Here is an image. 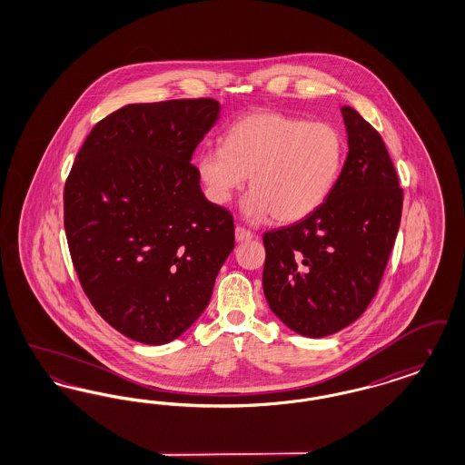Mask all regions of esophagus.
<instances>
[{
	"label": "esophagus",
	"mask_w": 465,
	"mask_h": 465,
	"mask_svg": "<svg viewBox=\"0 0 465 465\" xmlns=\"http://www.w3.org/2000/svg\"><path fill=\"white\" fill-rule=\"evenodd\" d=\"M252 239V232L245 230L242 226H235V241L237 242H245V241H251Z\"/></svg>",
	"instance_id": "obj_1"
}]
</instances>
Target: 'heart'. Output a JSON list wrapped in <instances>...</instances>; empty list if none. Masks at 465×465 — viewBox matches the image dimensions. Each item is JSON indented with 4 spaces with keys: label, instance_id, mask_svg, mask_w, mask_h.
Masks as SVG:
<instances>
[{
    "label": "heart",
    "instance_id": "1",
    "mask_svg": "<svg viewBox=\"0 0 465 465\" xmlns=\"http://www.w3.org/2000/svg\"><path fill=\"white\" fill-rule=\"evenodd\" d=\"M347 153L341 131L275 111L252 113L235 122L223 148L197 158L200 181L214 203H226L249 176L243 216L262 223L275 216L294 223L317 211L336 186Z\"/></svg>",
    "mask_w": 465,
    "mask_h": 465
}]
</instances>
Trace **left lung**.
<instances>
[{"mask_svg": "<svg viewBox=\"0 0 465 465\" xmlns=\"http://www.w3.org/2000/svg\"><path fill=\"white\" fill-rule=\"evenodd\" d=\"M349 155L328 200L263 235L268 307L302 336L322 338L368 309L396 242L402 188L381 135L341 108Z\"/></svg>", "mask_w": 465, "mask_h": 465, "instance_id": "1", "label": "left lung"}]
</instances>
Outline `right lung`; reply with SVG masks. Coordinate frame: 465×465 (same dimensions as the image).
<instances>
[{
    "mask_svg": "<svg viewBox=\"0 0 465 465\" xmlns=\"http://www.w3.org/2000/svg\"><path fill=\"white\" fill-rule=\"evenodd\" d=\"M214 99L127 104L90 131L64 186L80 284L116 331L163 345L209 305L233 251L232 214L203 197L192 155L220 118Z\"/></svg>",
    "mask_w": 465,
    "mask_h": 465,
    "instance_id": "add662e5",
    "label": "right lung"
}]
</instances>
